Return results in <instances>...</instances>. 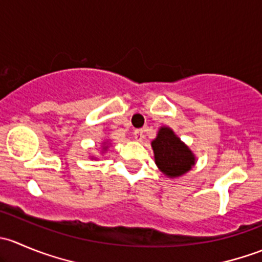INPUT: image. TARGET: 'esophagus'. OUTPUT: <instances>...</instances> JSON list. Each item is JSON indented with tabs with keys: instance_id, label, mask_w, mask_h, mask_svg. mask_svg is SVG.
Returning a JSON list of instances; mask_svg holds the SVG:
<instances>
[{
	"instance_id": "1",
	"label": "esophagus",
	"mask_w": 262,
	"mask_h": 262,
	"mask_svg": "<svg viewBox=\"0 0 262 262\" xmlns=\"http://www.w3.org/2000/svg\"><path fill=\"white\" fill-rule=\"evenodd\" d=\"M144 130L143 129H138V130L134 132V138H136V141L138 142H142L144 139Z\"/></svg>"
}]
</instances>
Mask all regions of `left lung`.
Returning a JSON list of instances; mask_svg holds the SVG:
<instances>
[{
  "label": "left lung",
  "mask_w": 262,
  "mask_h": 262,
  "mask_svg": "<svg viewBox=\"0 0 262 262\" xmlns=\"http://www.w3.org/2000/svg\"><path fill=\"white\" fill-rule=\"evenodd\" d=\"M158 170L168 179H176L189 172L196 163V157L170 126H161L150 143Z\"/></svg>",
  "instance_id": "left-lung-1"
}]
</instances>
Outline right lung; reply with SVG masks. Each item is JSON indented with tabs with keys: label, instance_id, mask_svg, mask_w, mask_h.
<instances>
[{
	"label": "right lung",
	"instance_id": "add662e5",
	"mask_svg": "<svg viewBox=\"0 0 262 262\" xmlns=\"http://www.w3.org/2000/svg\"><path fill=\"white\" fill-rule=\"evenodd\" d=\"M102 148H101V153H105V152H107V149H109V146H110V143H109V141H105V142H102ZM91 158V160H94L95 157H90Z\"/></svg>",
	"mask_w": 262,
	"mask_h": 262
}]
</instances>
